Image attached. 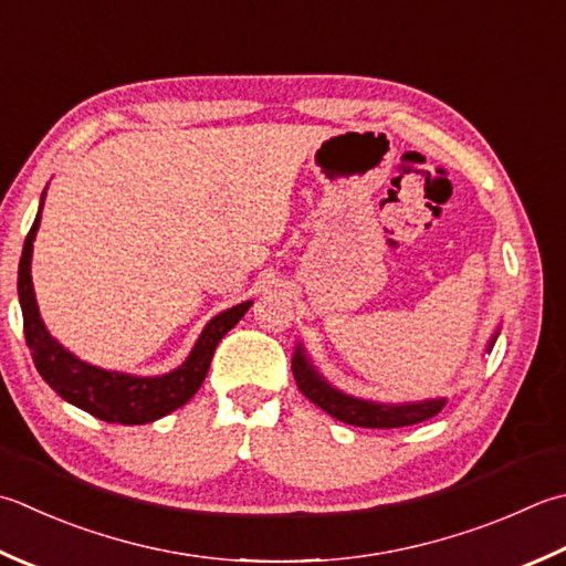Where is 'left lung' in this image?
Returning <instances> with one entry per match:
<instances>
[{"mask_svg":"<svg viewBox=\"0 0 566 566\" xmlns=\"http://www.w3.org/2000/svg\"><path fill=\"white\" fill-rule=\"evenodd\" d=\"M501 334V326L493 331V336L485 343V353H491L495 346V338ZM292 373L296 387L302 390L308 400L316 407L324 409L326 415L340 419V422L353 427H368V429H397L419 424L424 419L437 417L441 409L447 407V397H431L422 402H375L363 400V397L348 395L331 385L324 375L318 373L314 360L308 358L304 343H296L294 358H292Z\"/></svg>","mask_w":566,"mask_h":566,"instance_id":"1","label":"left lung"}]
</instances>
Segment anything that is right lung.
I'll return each mask as SVG.
<instances>
[{
  "label": "right lung",
  "instance_id": "obj_1",
  "mask_svg": "<svg viewBox=\"0 0 566 566\" xmlns=\"http://www.w3.org/2000/svg\"><path fill=\"white\" fill-rule=\"evenodd\" d=\"M46 191L41 193L39 213L29 235L24 240V250H21L19 260V304L21 314H24V336L27 346L31 350L33 365L43 380L51 385L53 392H59L65 402L75 405L83 412L93 415L103 422L113 424H147L157 422L174 409L184 407L203 385L210 360H213L216 346L228 331L238 324V321L248 314L252 302H242L226 312L216 314L208 321L201 336L193 343L188 358L164 375H129L117 370H105L81 360L69 348H63L55 340L43 318L39 314L36 294H33L31 282V254H33V240L41 226V210Z\"/></svg>",
  "mask_w": 566,
  "mask_h": 566
}]
</instances>
